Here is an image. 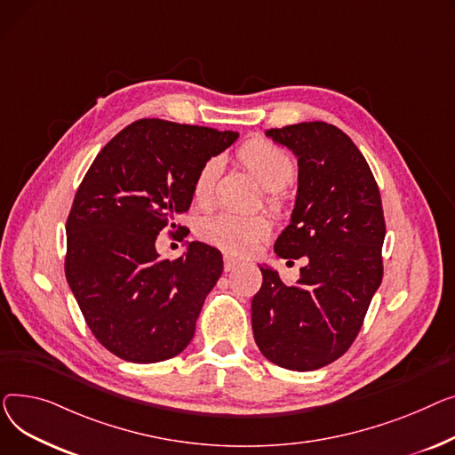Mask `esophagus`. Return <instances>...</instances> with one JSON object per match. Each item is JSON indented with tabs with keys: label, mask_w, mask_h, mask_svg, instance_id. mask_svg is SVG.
<instances>
[{
	"label": "esophagus",
	"mask_w": 455,
	"mask_h": 455,
	"mask_svg": "<svg viewBox=\"0 0 455 455\" xmlns=\"http://www.w3.org/2000/svg\"><path fill=\"white\" fill-rule=\"evenodd\" d=\"M238 264H240L238 259H235V257H231V255H224V270H226V272L235 270Z\"/></svg>",
	"instance_id": "1"
}]
</instances>
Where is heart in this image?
I'll use <instances>...</instances> for the list:
<instances>
[{
	"label": "heart",
	"instance_id": "heart-1",
	"mask_svg": "<svg viewBox=\"0 0 455 455\" xmlns=\"http://www.w3.org/2000/svg\"><path fill=\"white\" fill-rule=\"evenodd\" d=\"M238 162L259 181L264 191H272L268 204L274 209L281 207V200L275 196V191L286 187L293 174L296 165L293 159L279 147L253 140L243 145L236 152ZM220 174V159L211 157L198 171L193 183V196L198 204H207L212 195V187ZM272 224L262 215H236L231 211L215 212V215L205 217L198 224V235L205 243L217 246L224 251L246 255L255 250V246L270 236Z\"/></svg>",
	"mask_w": 455,
	"mask_h": 455
}]
</instances>
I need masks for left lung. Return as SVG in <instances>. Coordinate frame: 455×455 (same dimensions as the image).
<instances>
[{
    "mask_svg": "<svg viewBox=\"0 0 455 455\" xmlns=\"http://www.w3.org/2000/svg\"><path fill=\"white\" fill-rule=\"evenodd\" d=\"M266 136L296 154L299 167L296 205L274 248L307 264L293 284L259 266L253 338L272 363L314 371L347 353L382 283L380 191L358 147L334 124L298 123Z\"/></svg>",
    "mask_w": 455,
    "mask_h": 455,
    "instance_id": "1",
    "label": "left lung"
}]
</instances>
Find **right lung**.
<instances>
[{"label":"right lung","instance_id":"add662e5","mask_svg":"<svg viewBox=\"0 0 455 455\" xmlns=\"http://www.w3.org/2000/svg\"><path fill=\"white\" fill-rule=\"evenodd\" d=\"M238 132L140 119L106 145L76 189L66 222V279L102 347L133 363L180 355L195 336L222 253L191 243L162 259L156 238L191 207L202 165Z\"/></svg>","mask_w":455,"mask_h":455}]
</instances>
